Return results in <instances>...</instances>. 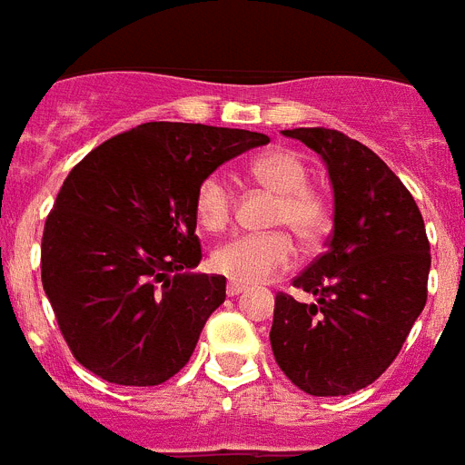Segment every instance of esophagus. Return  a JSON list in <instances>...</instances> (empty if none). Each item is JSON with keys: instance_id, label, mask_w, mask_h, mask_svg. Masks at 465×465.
Here are the masks:
<instances>
[{"instance_id": "34e87169", "label": "esophagus", "mask_w": 465, "mask_h": 465, "mask_svg": "<svg viewBox=\"0 0 465 465\" xmlns=\"http://www.w3.org/2000/svg\"><path fill=\"white\" fill-rule=\"evenodd\" d=\"M239 292H243V286H241V283H233V281L226 283V295H239Z\"/></svg>"}]
</instances>
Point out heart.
Masks as SVG:
<instances>
[{
    "label": "heart",
    "mask_w": 465,
    "mask_h": 465,
    "mask_svg": "<svg viewBox=\"0 0 465 465\" xmlns=\"http://www.w3.org/2000/svg\"><path fill=\"white\" fill-rule=\"evenodd\" d=\"M252 182L276 193L269 224L291 229L302 245H314L331 226V203L322 191L310 186V165L292 148H269L245 163ZM193 213L203 229L222 232L233 214V184L224 170H213L198 182ZM295 260V245L286 232L245 233L222 243L210 257L217 274L233 283H262L286 272Z\"/></svg>",
    "instance_id": "obj_1"
}]
</instances>
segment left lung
Returning <instances> with one entry per match:
<instances>
[{
  "label": "left lung",
  "instance_id": "left-lung-1",
  "mask_svg": "<svg viewBox=\"0 0 465 465\" xmlns=\"http://www.w3.org/2000/svg\"><path fill=\"white\" fill-rule=\"evenodd\" d=\"M323 158L333 184L329 251L279 292L272 352L291 383L314 397L371 385L400 354L428 300L430 243L420 210L371 148L326 127L283 130Z\"/></svg>",
  "mask_w": 465,
  "mask_h": 465
}]
</instances>
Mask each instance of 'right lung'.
Masks as SVG:
<instances>
[{
  "instance_id": "obj_1",
  "label": "right lung",
  "mask_w": 465,
  "mask_h": 465,
  "mask_svg": "<svg viewBox=\"0 0 465 465\" xmlns=\"http://www.w3.org/2000/svg\"><path fill=\"white\" fill-rule=\"evenodd\" d=\"M267 134L143 123L77 163L42 233V286L73 357L115 385L170 381L226 298L201 262L193 193Z\"/></svg>"
}]
</instances>
